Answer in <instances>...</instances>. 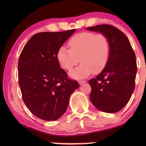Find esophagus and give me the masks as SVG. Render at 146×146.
I'll return each instance as SVG.
<instances>
[{"instance_id":"esophagus-1","label":"esophagus","mask_w":146,"mask_h":146,"mask_svg":"<svg viewBox=\"0 0 146 146\" xmlns=\"http://www.w3.org/2000/svg\"><path fill=\"white\" fill-rule=\"evenodd\" d=\"M86 82V81L85 80H80L79 82H78V83H79V84H84V83H85Z\"/></svg>"}]
</instances>
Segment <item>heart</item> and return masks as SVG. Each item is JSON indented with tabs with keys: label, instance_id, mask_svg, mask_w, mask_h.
<instances>
[{
	"label": "heart",
	"instance_id": "b5f03b06",
	"mask_svg": "<svg viewBox=\"0 0 146 146\" xmlns=\"http://www.w3.org/2000/svg\"><path fill=\"white\" fill-rule=\"evenodd\" d=\"M70 49L61 47L57 58L64 69L70 70L74 66L82 64L69 73L74 79L86 78L92 73H99L108 61L110 45L106 36L103 34L82 33L76 35L69 41Z\"/></svg>",
	"mask_w": 146,
	"mask_h": 146
}]
</instances>
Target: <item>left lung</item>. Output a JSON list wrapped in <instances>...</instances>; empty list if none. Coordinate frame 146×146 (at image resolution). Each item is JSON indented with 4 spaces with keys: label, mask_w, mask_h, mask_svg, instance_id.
Wrapping results in <instances>:
<instances>
[{
    "label": "left lung",
    "mask_w": 146,
    "mask_h": 146,
    "mask_svg": "<svg viewBox=\"0 0 146 146\" xmlns=\"http://www.w3.org/2000/svg\"><path fill=\"white\" fill-rule=\"evenodd\" d=\"M106 36L110 45L108 61L101 73L89 81L90 99L102 111L115 113L127 104L133 92L137 72L134 52L121 31L108 25L86 29Z\"/></svg>",
    "instance_id": "left-lung-1"
}]
</instances>
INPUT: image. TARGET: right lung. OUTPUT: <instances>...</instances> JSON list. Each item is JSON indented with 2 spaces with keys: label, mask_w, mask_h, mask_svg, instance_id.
<instances>
[{
  "label": "right lung",
  "mask_w": 146,
  "mask_h": 146,
  "mask_svg": "<svg viewBox=\"0 0 146 146\" xmlns=\"http://www.w3.org/2000/svg\"><path fill=\"white\" fill-rule=\"evenodd\" d=\"M76 29L36 34L20 55L18 70L23 99L29 110L46 121L60 118L66 110L70 97L80 86L60 68L57 53Z\"/></svg>",
  "instance_id": "add662e5"
}]
</instances>
